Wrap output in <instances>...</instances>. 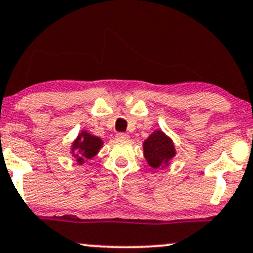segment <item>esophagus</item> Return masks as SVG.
<instances>
[{
	"label": "esophagus",
	"mask_w": 253,
	"mask_h": 253,
	"mask_svg": "<svg viewBox=\"0 0 253 253\" xmlns=\"http://www.w3.org/2000/svg\"><path fill=\"white\" fill-rule=\"evenodd\" d=\"M115 136H117L118 140H128L129 139V135L126 134V133H118Z\"/></svg>",
	"instance_id": "34e87169"
}]
</instances>
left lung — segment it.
Instances as JSON below:
<instances>
[{"mask_svg": "<svg viewBox=\"0 0 253 253\" xmlns=\"http://www.w3.org/2000/svg\"><path fill=\"white\" fill-rule=\"evenodd\" d=\"M144 157L152 169H164L169 166L175 157V147L172 139L163 130L156 129L142 144Z\"/></svg>", "mask_w": 253, "mask_h": 253, "instance_id": "1", "label": "left lung"}]
</instances>
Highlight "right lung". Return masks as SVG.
<instances>
[{
  "label": "right lung",
  "mask_w": 253,
  "mask_h": 253,
  "mask_svg": "<svg viewBox=\"0 0 253 253\" xmlns=\"http://www.w3.org/2000/svg\"><path fill=\"white\" fill-rule=\"evenodd\" d=\"M103 141L99 136H95L87 130H81L77 139L72 142L71 153L75 158L78 165H82L87 160H90L99 153Z\"/></svg>",
  "instance_id": "add662e5"
}]
</instances>
